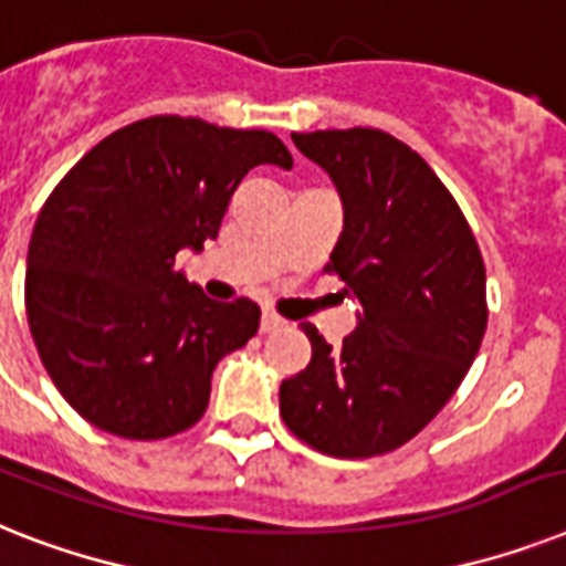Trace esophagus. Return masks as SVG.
Wrapping results in <instances>:
<instances>
[{"mask_svg":"<svg viewBox=\"0 0 566 566\" xmlns=\"http://www.w3.org/2000/svg\"><path fill=\"white\" fill-rule=\"evenodd\" d=\"M284 328V319L279 314H273V311H264L261 314V334H273V331Z\"/></svg>","mask_w":566,"mask_h":566,"instance_id":"obj_1","label":"esophagus"}]
</instances>
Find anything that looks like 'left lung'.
<instances>
[{
    "instance_id": "obj_1",
    "label": "left lung",
    "mask_w": 566,
    "mask_h": 566,
    "mask_svg": "<svg viewBox=\"0 0 566 566\" xmlns=\"http://www.w3.org/2000/svg\"><path fill=\"white\" fill-rule=\"evenodd\" d=\"M291 139L337 186L343 235L325 273H337L363 311L339 348L302 323L314 355L282 380L279 412L319 453L380 457L433 421L480 352L489 323L482 252L410 145L371 127Z\"/></svg>"
}]
</instances>
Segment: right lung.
<instances>
[{
	"label": "right lung",
	"instance_id": "1",
	"mask_svg": "<svg viewBox=\"0 0 566 566\" xmlns=\"http://www.w3.org/2000/svg\"><path fill=\"white\" fill-rule=\"evenodd\" d=\"M259 165L287 171L293 156L268 130L150 116L101 139L49 195L25 314L49 378L90 424L136 442L182 433L209 407L220 357L255 337V302H214L174 261L218 238Z\"/></svg>",
	"mask_w": 566,
	"mask_h": 566
}]
</instances>
